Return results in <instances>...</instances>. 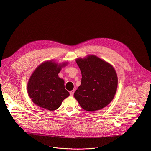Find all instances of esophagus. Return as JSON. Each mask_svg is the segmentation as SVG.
<instances>
[{
	"label": "esophagus",
	"instance_id": "esophagus-1",
	"mask_svg": "<svg viewBox=\"0 0 151 151\" xmlns=\"http://www.w3.org/2000/svg\"><path fill=\"white\" fill-rule=\"evenodd\" d=\"M74 90L70 91V96H73V95H74Z\"/></svg>",
	"mask_w": 151,
	"mask_h": 151
}]
</instances>
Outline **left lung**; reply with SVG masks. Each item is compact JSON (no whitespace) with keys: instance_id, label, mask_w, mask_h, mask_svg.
I'll use <instances>...</instances> for the list:
<instances>
[{"instance_id":"1","label":"left lung","mask_w":151,"mask_h":151,"mask_svg":"<svg viewBox=\"0 0 151 151\" xmlns=\"http://www.w3.org/2000/svg\"><path fill=\"white\" fill-rule=\"evenodd\" d=\"M80 68L81 85L74 96L81 107L88 111L99 110L112 101L116 93L118 78L114 68L93 55L76 59Z\"/></svg>"}]
</instances>
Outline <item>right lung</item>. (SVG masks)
<instances>
[{
	"instance_id": "obj_1",
	"label": "right lung",
	"mask_w": 151,
	"mask_h": 151,
	"mask_svg": "<svg viewBox=\"0 0 151 151\" xmlns=\"http://www.w3.org/2000/svg\"><path fill=\"white\" fill-rule=\"evenodd\" d=\"M68 62L58 63L47 60L39 65L30 76L27 92L31 101L38 106L50 111L59 108L70 95L65 89V81L58 74Z\"/></svg>"
}]
</instances>
